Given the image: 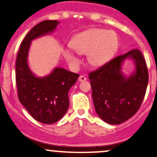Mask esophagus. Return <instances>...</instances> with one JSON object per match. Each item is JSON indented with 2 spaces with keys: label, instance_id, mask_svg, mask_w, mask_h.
<instances>
[{
  "label": "esophagus",
  "instance_id": "obj_1",
  "mask_svg": "<svg viewBox=\"0 0 157 157\" xmlns=\"http://www.w3.org/2000/svg\"><path fill=\"white\" fill-rule=\"evenodd\" d=\"M78 80L80 82H83V81H85V80H86V77H84V76H83V75H80V77H79Z\"/></svg>",
  "mask_w": 157,
  "mask_h": 157
}]
</instances>
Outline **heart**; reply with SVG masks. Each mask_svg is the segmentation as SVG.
Returning <instances> with one entry per match:
<instances>
[{
  "mask_svg": "<svg viewBox=\"0 0 157 157\" xmlns=\"http://www.w3.org/2000/svg\"><path fill=\"white\" fill-rule=\"evenodd\" d=\"M69 44L77 53H86L90 65L98 67L111 59L118 48L119 40L114 31L95 28L74 35ZM63 56L71 67L78 66L80 59L70 49H64Z\"/></svg>",
  "mask_w": 157,
  "mask_h": 157,
  "instance_id": "b5f03b06",
  "label": "heart"
}]
</instances>
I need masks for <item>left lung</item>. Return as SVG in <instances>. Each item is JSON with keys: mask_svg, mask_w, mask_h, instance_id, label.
Instances as JSON below:
<instances>
[{"mask_svg": "<svg viewBox=\"0 0 157 157\" xmlns=\"http://www.w3.org/2000/svg\"><path fill=\"white\" fill-rule=\"evenodd\" d=\"M126 59L135 65L128 76L121 71ZM89 79L97 114L105 123L117 125L131 118L139 109L146 93L148 71L143 55L134 49L92 71Z\"/></svg>", "mask_w": 157, "mask_h": 157, "instance_id": "1", "label": "left lung"}]
</instances>
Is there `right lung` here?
I'll use <instances>...</instances> for the list:
<instances>
[{"instance_id": "obj_1", "label": "right lung", "mask_w": 157, "mask_h": 157, "mask_svg": "<svg viewBox=\"0 0 157 157\" xmlns=\"http://www.w3.org/2000/svg\"><path fill=\"white\" fill-rule=\"evenodd\" d=\"M59 22L45 20L36 25L21 44L16 62V80L20 103L37 121L56 123L69 107L68 91L79 74L56 67L48 75L37 77L28 62L31 41L53 32Z\"/></svg>"}]
</instances>
